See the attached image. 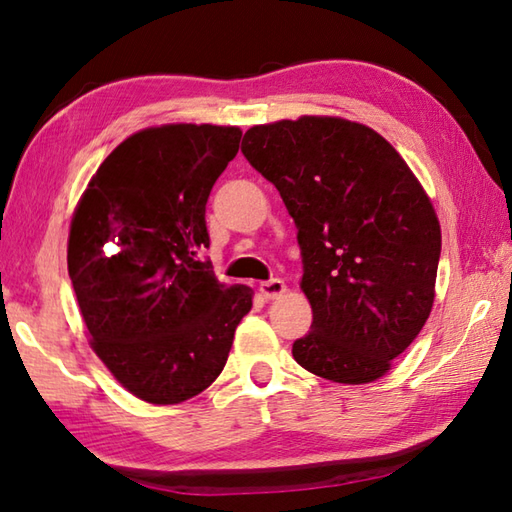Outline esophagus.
Segmentation results:
<instances>
[{"mask_svg": "<svg viewBox=\"0 0 512 512\" xmlns=\"http://www.w3.org/2000/svg\"><path fill=\"white\" fill-rule=\"evenodd\" d=\"M286 291V284L282 280H268L259 284V293H262L266 300H275V297H280Z\"/></svg>", "mask_w": 512, "mask_h": 512, "instance_id": "esophagus-1", "label": "esophagus"}]
</instances>
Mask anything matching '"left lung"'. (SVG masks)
Returning <instances> with one entry per match:
<instances>
[{
    "label": "left lung",
    "mask_w": 512,
    "mask_h": 512,
    "mask_svg": "<svg viewBox=\"0 0 512 512\" xmlns=\"http://www.w3.org/2000/svg\"><path fill=\"white\" fill-rule=\"evenodd\" d=\"M241 152L297 226L313 309L297 365L345 385L385 376L434 302L441 226L421 183L383 136L345 118L255 125Z\"/></svg>",
    "instance_id": "8db88e82"
}]
</instances>
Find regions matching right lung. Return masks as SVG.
Returning a JSON list of instances; mask_svg holds the SVG:
<instances>
[{"label":"right lung","mask_w":512,"mask_h":512,"mask_svg":"<svg viewBox=\"0 0 512 512\" xmlns=\"http://www.w3.org/2000/svg\"><path fill=\"white\" fill-rule=\"evenodd\" d=\"M239 141V127L143 129L102 161L73 215L67 264L91 347L141 401L174 405L215 383L253 306L248 286L199 259L210 190Z\"/></svg>","instance_id":"1"}]
</instances>
